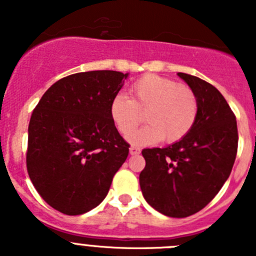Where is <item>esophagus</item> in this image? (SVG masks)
<instances>
[{"instance_id":"esophagus-1","label":"esophagus","mask_w":256,"mask_h":256,"mask_svg":"<svg viewBox=\"0 0 256 256\" xmlns=\"http://www.w3.org/2000/svg\"><path fill=\"white\" fill-rule=\"evenodd\" d=\"M141 152V148H136V146H130V155H138Z\"/></svg>"}]
</instances>
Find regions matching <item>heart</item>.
<instances>
[{"label": "heart", "instance_id": "obj_1", "mask_svg": "<svg viewBox=\"0 0 256 256\" xmlns=\"http://www.w3.org/2000/svg\"><path fill=\"white\" fill-rule=\"evenodd\" d=\"M130 96L116 94L110 102V118L116 130L128 136L146 112L148 124L130 136L133 144H152L164 138L176 142L191 130L198 116V98L191 88L169 78L146 74L130 87Z\"/></svg>", "mask_w": 256, "mask_h": 256}]
</instances>
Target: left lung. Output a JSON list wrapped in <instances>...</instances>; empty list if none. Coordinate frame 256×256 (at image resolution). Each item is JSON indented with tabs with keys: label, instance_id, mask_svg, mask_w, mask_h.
<instances>
[{
	"label": "left lung",
	"instance_id": "left-lung-1",
	"mask_svg": "<svg viewBox=\"0 0 256 256\" xmlns=\"http://www.w3.org/2000/svg\"><path fill=\"white\" fill-rule=\"evenodd\" d=\"M198 98V116L183 138L164 148L142 150L140 173L148 205L172 218L206 206L230 177L238 144L236 116L223 94L198 76L178 73Z\"/></svg>",
	"mask_w": 256,
	"mask_h": 256
}]
</instances>
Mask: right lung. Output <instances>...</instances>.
Masks as SVG:
<instances>
[{"instance_id": "add662e5", "label": "right lung", "mask_w": 256, "mask_h": 256, "mask_svg": "<svg viewBox=\"0 0 256 256\" xmlns=\"http://www.w3.org/2000/svg\"><path fill=\"white\" fill-rule=\"evenodd\" d=\"M130 74L94 70L68 76L44 92L28 128L26 169L50 206L79 216L102 202L130 144L110 102Z\"/></svg>"}]
</instances>
